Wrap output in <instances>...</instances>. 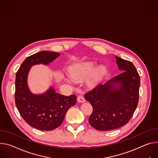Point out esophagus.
<instances>
[{
    "label": "esophagus",
    "instance_id": "esophagus-1",
    "mask_svg": "<svg viewBox=\"0 0 158 158\" xmlns=\"http://www.w3.org/2000/svg\"><path fill=\"white\" fill-rule=\"evenodd\" d=\"M77 101L80 103H83L85 102V98L83 97V96H81L80 95L78 98H77Z\"/></svg>",
    "mask_w": 158,
    "mask_h": 158
}]
</instances>
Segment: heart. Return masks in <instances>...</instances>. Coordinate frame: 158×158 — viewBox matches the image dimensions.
<instances>
[{"mask_svg": "<svg viewBox=\"0 0 158 158\" xmlns=\"http://www.w3.org/2000/svg\"><path fill=\"white\" fill-rule=\"evenodd\" d=\"M96 63L94 61H86L73 66L69 71V75L75 80H83L89 77L93 72L89 81L92 84H95L103 76L105 68L100 66L95 69ZM68 81V80H66Z\"/></svg>", "mask_w": 158, "mask_h": 158, "instance_id": "b5f03b06", "label": "heart"}]
</instances>
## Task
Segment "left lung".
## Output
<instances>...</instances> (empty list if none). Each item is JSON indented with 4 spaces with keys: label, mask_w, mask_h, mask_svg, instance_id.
<instances>
[{
    "label": "left lung",
    "mask_w": 158,
    "mask_h": 158,
    "mask_svg": "<svg viewBox=\"0 0 158 158\" xmlns=\"http://www.w3.org/2000/svg\"><path fill=\"white\" fill-rule=\"evenodd\" d=\"M118 75L86 93L93 112L89 123L95 129L107 131L126 125L132 117L139 102L140 77L132 62L115 56Z\"/></svg>",
    "instance_id": "1"
}]
</instances>
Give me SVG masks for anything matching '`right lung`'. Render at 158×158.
<instances>
[{"mask_svg":"<svg viewBox=\"0 0 158 158\" xmlns=\"http://www.w3.org/2000/svg\"><path fill=\"white\" fill-rule=\"evenodd\" d=\"M60 55L56 52L43 51L27 57L21 64L15 76V102L23 119L31 127L41 131H52L58 127L69 109L75 106L77 97L62 95L51 86L43 94L31 92L27 78L32 66L48 65Z\"/></svg>","mask_w":158,"mask_h":158,"instance_id":"add662e5","label":"right lung"}]
</instances>
